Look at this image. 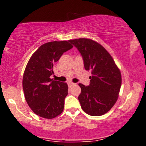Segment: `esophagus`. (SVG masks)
I'll return each mask as SVG.
<instances>
[{
	"mask_svg": "<svg viewBox=\"0 0 146 146\" xmlns=\"http://www.w3.org/2000/svg\"><path fill=\"white\" fill-rule=\"evenodd\" d=\"M74 84H75V83H73V82H68V87H71L72 86H73V85H74Z\"/></svg>",
	"mask_w": 146,
	"mask_h": 146,
	"instance_id": "34e87169",
	"label": "esophagus"
}]
</instances>
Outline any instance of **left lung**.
Listing matches in <instances>:
<instances>
[{
	"label": "left lung",
	"mask_w": 146,
	"mask_h": 146,
	"mask_svg": "<svg viewBox=\"0 0 146 146\" xmlns=\"http://www.w3.org/2000/svg\"><path fill=\"white\" fill-rule=\"evenodd\" d=\"M80 52L84 68L91 71L90 84H79L78 100L85 113L100 116L108 113L116 103L121 85V75L113 58L102 45L88 38L70 40Z\"/></svg>",
	"instance_id": "left-lung-1"
}]
</instances>
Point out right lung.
<instances>
[{"instance_id":"add662e5","label":"right lung","mask_w":146,"mask_h":146,"mask_svg":"<svg viewBox=\"0 0 146 146\" xmlns=\"http://www.w3.org/2000/svg\"><path fill=\"white\" fill-rule=\"evenodd\" d=\"M73 46L69 40L49 42L41 45L28 61L23 88L27 103L38 116L53 119L62 113L68 85L53 80L51 75L55 62Z\"/></svg>"}]
</instances>
